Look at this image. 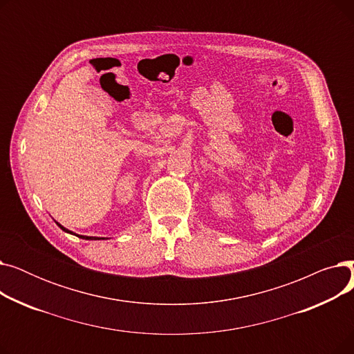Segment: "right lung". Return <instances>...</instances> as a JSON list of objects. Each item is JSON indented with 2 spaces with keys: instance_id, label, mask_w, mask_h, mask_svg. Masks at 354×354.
I'll return each mask as SVG.
<instances>
[{
  "instance_id": "obj_1",
  "label": "right lung",
  "mask_w": 354,
  "mask_h": 354,
  "mask_svg": "<svg viewBox=\"0 0 354 354\" xmlns=\"http://www.w3.org/2000/svg\"><path fill=\"white\" fill-rule=\"evenodd\" d=\"M57 225H59L63 231H66V232H68V234H73L71 231H68V230H66L63 225H60L59 222H57ZM77 236H80V238H83V239H107V238H103V236H102V238H100V236H84V235H77Z\"/></svg>"
}]
</instances>
